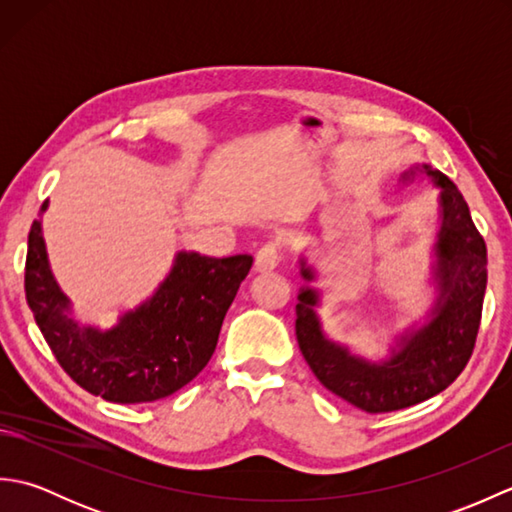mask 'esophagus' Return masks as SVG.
Listing matches in <instances>:
<instances>
[{
    "label": "esophagus",
    "mask_w": 512,
    "mask_h": 512,
    "mask_svg": "<svg viewBox=\"0 0 512 512\" xmlns=\"http://www.w3.org/2000/svg\"><path fill=\"white\" fill-rule=\"evenodd\" d=\"M279 264V248L275 244H266L257 250L255 270L257 273H273Z\"/></svg>",
    "instance_id": "esophagus-1"
}]
</instances>
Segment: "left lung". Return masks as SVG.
Listing matches in <instances>:
<instances>
[{"label": "left lung", "instance_id": "left-lung-1", "mask_svg": "<svg viewBox=\"0 0 512 512\" xmlns=\"http://www.w3.org/2000/svg\"><path fill=\"white\" fill-rule=\"evenodd\" d=\"M427 176L440 189V228L433 242L431 284L436 299L422 325L398 334L380 361L350 352L323 332L317 308L321 290L303 286L297 303V341L310 369L332 394L367 413L398 411L447 389L469 363L480 330L486 290V244L471 220L458 187L429 165H413L400 182ZM303 281H317L306 257L299 259Z\"/></svg>", "mask_w": 512, "mask_h": 512}]
</instances>
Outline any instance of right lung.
<instances>
[{
    "mask_svg": "<svg viewBox=\"0 0 512 512\" xmlns=\"http://www.w3.org/2000/svg\"><path fill=\"white\" fill-rule=\"evenodd\" d=\"M46 209L48 200L41 213ZM250 266V255L215 259L180 250L154 295L101 330L72 317V301L52 275L41 220H35L28 235L26 299L43 339L76 385L134 405L176 394L202 372Z\"/></svg>",
    "mask_w": 512,
    "mask_h": 512,
    "instance_id": "obj_1",
    "label": "right lung"
}]
</instances>
